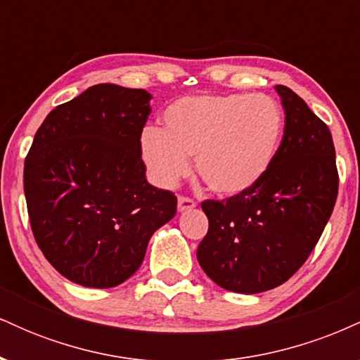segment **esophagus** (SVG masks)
<instances>
[{
	"mask_svg": "<svg viewBox=\"0 0 360 360\" xmlns=\"http://www.w3.org/2000/svg\"><path fill=\"white\" fill-rule=\"evenodd\" d=\"M194 206H196V203H194L191 198H177V210H179V212H188V210H193Z\"/></svg>",
	"mask_w": 360,
	"mask_h": 360,
	"instance_id": "esophagus-1",
	"label": "esophagus"
}]
</instances>
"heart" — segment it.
<instances>
[{
  "label": "heart",
  "instance_id": "heart-1",
  "mask_svg": "<svg viewBox=\"0 0 360 360\" xmlns=\"http://www.w3.org/2000/svg\"><path fill=\"white\" fill-rule=\"evenodd\" d=\"M164 128L140 139L152 179L172 188L189 171L210 191L237 196L267 174L283 137V111L266 94H205L181 98L164 111Z\"/></svg>",
  "mask_w": 360,
  "mask_h": 360
}]
</instances>
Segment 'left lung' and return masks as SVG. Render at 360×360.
Returning a JSON list of instances; mask_svg holds the SVG:
<instances>
[{
    "mask_svg": "<svg viewBox=\"0 0 360 360\" xmlns=\"http://www.w3.org/2000/svg\"><path fill=\"white\" fill-rule=\"evenodd\" d=\"M284 135L267 174L249 191L208 200V233L196 257L226 291L257 295L281 286L315 249L338 193L328 127L288 86H276Z\"/></svg>",
    "mask_w": 360,
    "mask_h": 360,
    "instance_id": "left-lung-1",
    "label": "left lung"
}]
</instances>
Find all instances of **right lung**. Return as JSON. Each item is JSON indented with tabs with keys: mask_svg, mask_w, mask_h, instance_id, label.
<instances>
[{
	"mask_svg": "<svg viewBox=\"0 0 360 360\" xmlns=\"http://www.w3.org/2000/svg\"><path fill=\"white\" fill-rule=\"evenodd\" d=\"M150 100L146 89L91 86L47 115L25 159L37 245L81 286L125 283L176 214L174 194L147 183L140 152Z\"/></svg>",
	"mask_w": 360,
	"mask_h": 360,
	"instance_id": "1",
	"label": "right lung"
}]
</instances>
